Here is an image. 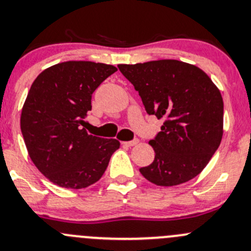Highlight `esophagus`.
Instances as JSON below:
<instances>
[{"instance_id": "34e87169", "label": "esophagus", "mask_w": 251, "mask_h": 251, "mask_svg": "<svg viewBox=\"0 0 251 251\" xmlns=\"http://www.w3.org/2000/svg\"><path fill=\"white\" fill-rule=\"evenodd\" d=\"M138 139L137 138H134V139H132V141H128V142H124V144H125V146H127V147H133V146H136L137 143H138Z\"/></svg>"}]
</instances>
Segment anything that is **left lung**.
<instances>
[{
    "mask_svg": "<svg viewBox=\"0 0 251 251\" xmlns=\"http://www.w3.org/2000/svg\"><path fill=\"white\" fill-rule=\"evenodd\" d=\"M118 67L138 91L148 114L165 119L150 141L155 159L139 168L142 176L160 186L178 185L199 176L223 137L224 102L212 79L178 60Z\"/></svg>",
    "mask_w": 251,
    "mask_h": 251,
    "instance_id": "obj_1",
    "label": "left lung"
}]
</instances>
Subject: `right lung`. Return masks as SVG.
I'll list each match as a JSON object with an SVG mask.
<instances>
[{
	"instance_id": "right-lung-1",
	"label": "right lung",
	"mask_w": 251,
	"mask_h": 251,
	"mask_svg": "<svg viewBox=\"0 0 251 251\" xmlns=\"http://www.w3.org/2000/svg\"><path fill=\"white\" fill-rule=\"evenodd\" d=\"M117 67L67 61L44 70L31 85L20 119L28 155L44 176L66 189L100 180L117 139L91 136L84 128L94 91Z\"/></svg>"
}]
</instances>
